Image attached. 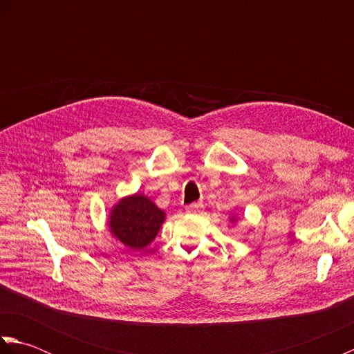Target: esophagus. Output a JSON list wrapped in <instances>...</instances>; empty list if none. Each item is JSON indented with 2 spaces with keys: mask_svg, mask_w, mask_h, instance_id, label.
<instances>
[{
  "mask_svg": "<svg viewBox=\"0 0 354 354\" xmlns=\"http://www.w3.org/2000/svg\"><path fill=\"white\" fill-rule=\"evenodd\" d=\"M201 208H202L201 204H190L185 207V212L187 213H198V212H201Z\"/></svg>",
  "mask_w": 354,
  "mask_h": 354,
  "instance_id": "obj_1",
  "label": "esophagus"
}]
</instances>
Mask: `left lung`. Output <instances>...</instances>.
<instances>
[{
	"label": "left lung",
	"instance_id": "left-lung-1",
	"mask_svg": "<svg viewBox=\"0 0 354 354\" xmlns=\"http://www.w3.org/2000/svg\"><path fill=\"white\" fill-rule=\"evenodd\" d=\"M232 221H234V219H232Z\"/></svg>",
	"mask_w": 354,
	"mask_h": 354
}]
</instances>
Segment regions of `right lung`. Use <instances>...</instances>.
I'll return each mask as SVG.
<instances>
[{"label":"right lung","mask_w":354,"mask_h":354,"mask_svg":"<svg viewBox=\"0 0 354 354\" xmlns=\"http://www.w3.org/2000/svg\"><path fill=\"white\" fill-rule=\"evenodd\" d=\"M165 213L145 194L123 198L112 208L109 230L131 250H141L156 237Z\"/></svg>","instance_id":"1"}]
</instances>
